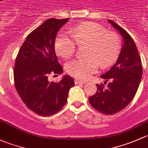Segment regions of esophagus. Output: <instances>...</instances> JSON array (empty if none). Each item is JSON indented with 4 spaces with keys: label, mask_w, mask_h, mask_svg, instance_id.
<instances>
[{
    "label": "esophagus",
    "mask_w": 148,
    "mask_h": 148,
    "mask_svg": "<svg viewBox=\"0 0 148 148\" xmlns=\"http://www.w3.org/2000/svg\"><path fill=\"white\" fill-rule=\"evenodd\" d=\"M84 83H85V82L83 81V80H75V85L84 84Z\"/></svg>",
    "instance_id": "34e87169"
}]
</instances>
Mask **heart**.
I'll return each instance as SVG.
<instances>
[{
  "mask_svg": "<svg viewBox=\"0 0 148 148\" xmlns=\"http://www.w3.org/2000/svg\"><path fill=\"white\" fill-rule=\"evenodd\" d=\"M73 37L61 32L55 40L57 53L64 58L73 55L78 45L88 44V58H76L68 62L65 71L77 79L85 80L96 72L99 66L106 68L118 58L121 51V41L117 33L108 32L95 23H85L75 27L71 31Z\"/></svg>",
  "mask_w": 148,
  "mask_h": 148,
  "instance_id": "obj_1",
  "label": "heart"
}]
</instances>
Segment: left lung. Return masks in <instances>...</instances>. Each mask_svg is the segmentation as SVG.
<instances>
[{
	"instance_id": "1",
	"label": "left lung",
	"mask_w": 148,
	"mask_h": 148,
	"mask_svg": "<svg viewBox=\"0 0 148 148\" xmlns=\"http://www.w3.org/2000/svg\"><path fill=\"white\" fill-rule=\"evenodd\" d=\"M108 22L119 31L123 39L116 63L100 77L107 86L97 84V92L88 98L92 108L106 115H113L127 107L136 94L143 75V67L137 47L131 36L111 20Z\"/></svg>"
}]
</instances>
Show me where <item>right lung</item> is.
I'll return each mask as SVG.
<instances>
[{"label": "right lung", "mask_w": 148, "mask_h": 148, "mask_svg": "<svg viewBox=\"0 0 148 148\" xmlns=\"http://www.w3.org/2000/svg\"><path fill=\"white\" fill-rule=\"evenodd\" d=\"M69 18H49L27 36L18 53L14 67L15 87L29 109L41 116H51L66 104L69 90L75 85L65 75L58 83L51 75L63 73L55 52L58 31Z\"/></svg>", "instance_id": "1"}]
</instances>
